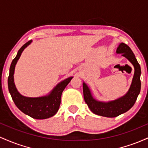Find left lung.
I'll return each mask as SVG.
<instances>
[{"instance_id":"1","label":"left lung","mask_w":148,"mask_h":148,"mask_svg":"<svg viewBox=\"0 0 148 148\" xmlns=\"http://www.w3.org/2000/svg\"><path fill=\"white\" fill-rule=\"evenodd\" d=\"M117 53L128 60L134 67V74L130 89L125 95L115 100L102 101L97 100L93 97L91 90L86 83H83L84 97L86 103L90 111L95 114L107 118H114L123 114L130 109L136 101L140 91V64L136 58L132 49L125 43H120L117 48Z\"/></svg>"}]
</instances>
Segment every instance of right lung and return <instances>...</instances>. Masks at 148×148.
<instances>
[{
    "label": "right lung",
    "instance_id": "1",
    "mask_svg": "<svg viewBox=\"0 0 148 148\" xmlns=\"http://www.w3.org/2000/svg\"><path fill=\"white\" fill-rule=\"evenodd\" d=\"M31 42L32 40H30L22 46L21 48L18 50L16 56L12 62L8 81V89L15 105L20 111L34 119L42 120L53 116L58 111L62 92L70 82L73 76L68 77L58 83L47 95L30 97L20 94L16 89L14 81L15 66L17 63L22 52L31 44Z\"/></svg>",
    "mask_w": 148,
    "mask_h": 148
}]
</instances>
